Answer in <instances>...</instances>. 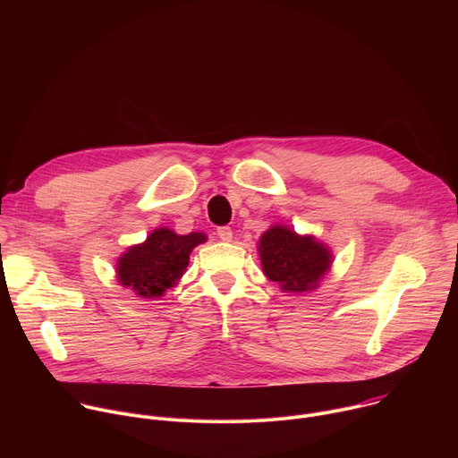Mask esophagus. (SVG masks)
Returning <instances> with one entry per match:
<instances>
[{"instance_id":"1","label":"esophagus","mask_w":458,"mask_h":458,"mask_svg":"<svg viewBox=\"0 0 458 458\" xmlns=\"http://www.w3.org/2000/svg\"><path fill=\"white\" fill-rule=\"evenodd\" d=\"M217 237H219L221 241H225V242H230L232 237H233V232H232L230 226H219V228H217Z\"/></svg>"}]
</instances>
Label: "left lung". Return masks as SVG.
Returning <instances> with one entry per match:
<instances>
[{
  "instance_id": "1",
  "label": "left lung",
  "mask_w": 458,
  "mask_h": 458,
  "mask_svg": "<svg viewBox=\"0 0 458 458\" xmlns=\"http://www.w3.org/2000/svg\"><path fill=\"white\" fill-rule=\"evenodd\" d=\"M263 274L284 293H310L332 270L334 255L328 244L313 235H301L290 226L274 225L259 239Z\"/></svg>"
}]
</instances>
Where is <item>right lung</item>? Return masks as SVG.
I'll use <instances>...</instances> for the list:
<instances>
[{
  "label": "right lung",
  "instance_id": "add662e5",
  "mask_svg": "<svg viewBox=\"0 0 458 458\" xmlns=\"http://www.w3.org/2000/svg\"><path fill=\"white\" fill-rule=\"evenodd\" d=\"M207 241L208 237L203 232L181 235L166 226L156 228L143 242L128 246L119 255L115 277L136 297L156 301L181 281L191 250Z\"/></svg>",
  "mask_w": 458,
  "mask_h": 458
}]
</instances>
